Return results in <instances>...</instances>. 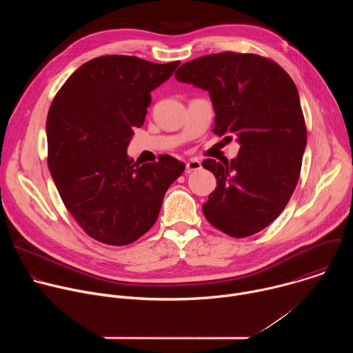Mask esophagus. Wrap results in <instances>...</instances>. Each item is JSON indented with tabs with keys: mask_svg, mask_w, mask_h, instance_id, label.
I'll list each match as a JSON object with an SVG mask.
<instances>
[{
	"mask_svg": "<svg viewBox=\"0 0 353 353\" xmlns=\"http://www.w3.org/2000/svg\"><path fill=\"white\" fill-rule=\"evenodd\" d=\"M199 169H201V162L198 159H190L185 163V172L187 173H191V172H195V170H199Z\"/></svg>",
	"mask_w": 353,
	"mask_h": 353,
	"instance_id": "obj_1",
	"label": "esophagus"
}]
</instances>
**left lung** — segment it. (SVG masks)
I'll return each instance as SVG.
<instances>
[{
	"instance_id": "8db88e82",
	"label": "left lung",
	"mask_w": 353,
	"mask_h": 353,
	"mask_svg": "<svg viewBox=\"0 0 353 353\" xmlns=\"http://www.w3.org/2000/svg\"><path fill=\"white\" fill-rule=\"evenodd\" d=\"M176 79L208 90L214 132L240 143L230 162H203L218 184L205 218L232 237L259 233L285 210L300 176L307 131L294 82L270 59L233 52L184 63Z\"/></svg>"
}]
</instances>
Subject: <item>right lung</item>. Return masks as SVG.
I'll return each instance as SVG.
<instances>
[{
	"label": "right lung",
	"instance_id": "add662e5",
	"mask_svg": "<svg viewBox=\"0 0 353 353\" xmlns=\"http://www.w3.org/2000/svg\"><path fill=\"white\" fill-rule=\"evenodd\" d=\"M179 64L97 57L65 81L50 106L48 170L65 208L97 241L125 245L146 233L168 188L184 172V163L169 155L143 165L127 155L132 128L145 121L150 92Z\"/></svg>",
	"mask_w": 353,
	"mask_h": 353
}]
</instances>
